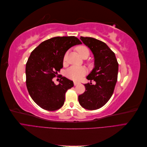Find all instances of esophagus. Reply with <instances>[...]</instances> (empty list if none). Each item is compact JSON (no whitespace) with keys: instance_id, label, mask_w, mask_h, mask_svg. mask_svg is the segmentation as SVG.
I'll list each match as a JSON object with an SVG mask.
<instances>
[{"instance_id":"esophagus-1","label":"esophagus","mask_w":147,"mask_h":147,"mask_svg":"<svg viewBox=\"0 0 147 147\" xmlns=\"http://www.w3.org/2000/svg\"><path fill=\"white\" fill-rule=\"evenodd\" d=\"M74 84L75 86H76V85H78V84H80V82H74Z\"/></svg>"}]
</instances>
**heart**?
Returning <instances> with one entry per match:
<instances>
[{"label":"heart","mask_w":147,"mask_h":147,"mask_svg":"<svg viewBox=\"0 0 147 147\" xmlns=\"http://www.w3.org/2000/svg\"><path fill=\"white\" fill-rule=\"evenodd\" d=\"M76 50L78 52V55L81 57L83 56H89L90 55V51H89L88 48L84 46L80 45L76 48ZM67 55V53H65L64 56V62L66 61ZM86 74V70L84 67H76V66H72L69 67L68 69H67L65 71V75L67 77H68L70 79L74 80H79L81 79L84 75H85Z\"/></svg>","instance_id":"obj_1"}]
</instances>
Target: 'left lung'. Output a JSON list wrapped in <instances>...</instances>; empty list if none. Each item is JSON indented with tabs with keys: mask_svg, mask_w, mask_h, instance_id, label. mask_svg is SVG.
<instances>
[{
	"mask_svg": "<svg viewBox=\"0 0 147 147\" xmlns=\"http://www.w3.org/2000/svg\"><path fill=\"white\" fill-rule=\"evenodd\" d=\"M94 57V67L86 78L92 83L84 84L86 91L78 96L84 109L93 110L101 108L112 97L118 78V63L115 53L106 43L92 37H80Z\"/></svg>",
	"mask_w": 147,
	"mask_h": 147,
	"instance_id": "left-lung-1",
	"label": "left lung"
}]
</instances>
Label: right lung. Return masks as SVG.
Returning a JSON list of instances; mask_svg holds the SVG:
<instances>
[{
  "instance_id": "1",
  "label": "right lung",
  "mask_w": 147,
  "mask_h": 147,
  "mask_svg": "<svg viewBox=\"0 0 147 147\" xmlns=\"http://www.w3.org/2000/svg\"><path fill=\"white\" fill-rule=\"evenodd\" d=\"M80 44L75 36L56 37L42 42L31 53L26 65V86L31 98L42 109L55 111L64 105L65 92L74 82L61 76L56 84L53 78L63 67L66 51Z\"/></svg>"
}]
</instances>
